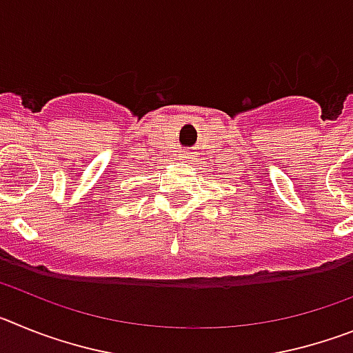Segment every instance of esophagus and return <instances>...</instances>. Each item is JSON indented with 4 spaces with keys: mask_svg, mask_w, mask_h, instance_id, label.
Here are the masks:
<instances>
[{
    "mask_svg": "<svg viewBox=\"0 0 353 353\" xmlns=\"http://www.w3.org/2000/svg\"><path fill=\"white\" fill-rule=\"evenodd\" d=\"M194 152H192V150H183L182 154H180V159H182V161H191V159H194Z\"/></svg>",
    "mask_w": 353,
    "mask_h": 353,
    "instance_id": "obj_1",
    "label": "esophagus"
}]
</instances>
